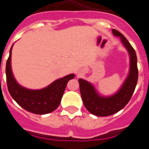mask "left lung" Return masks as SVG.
Returning a JSON list of instances; mask_svg holds the SVG:
<instances>
[{
	"mask_svg": "<svg viewBox=\"0 0 149 149\" xmlns=\"http://www.w3.org/2000/svg\"><path fill=\"white\" fill-rule=\"evenodd\" d=\"M114 36L120 38L121 42L127 50L130 60L129 72L125 80L118 90L110 95L100 94L92 83L80 78L81 97L86 110L97 116L113 115L125 107L131 99L138 80L137 58L136 52L125 36L118 30L113 29Z\"/></svg>",
	"mask_w": 149,
	"mask_h": 149,
	"instance_id": "8db88e82",
	"label": "left lung"
}]
</instances>
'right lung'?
<instances>
[{
	"mask_svg": "<svg viewBox=\"0 0 149 149\" xmlns=\"http://www.w3.org/2000/svg\"><path fill=\"white\" fill-rule=\"evenodd\" d=\"M13 47V45L6 65V83L10 94L22 108L30 113L43 115L53 112L60 105L67 84L74 77V74L57 79L42 89H30L24 87L17 82L12 70Z\"/></svg>",
	"mask_w": 149,
	"mask_h": 149,
	"instance_id": "right-lung-1",
	"label": "right lung"
}]
</instances>
